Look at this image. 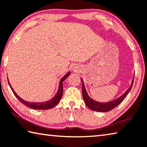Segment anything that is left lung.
Here are the masks:
<instances>
[{
	"mask_svg": "<svg viewBox=\"0 0 147 147\" xmlns=\"http://www.w3.org/2000/svg\"><path fill=\"white\" fill-rule=\"evenodd\" d=\"M133 82H134V79L132 80L131 86L130 87L129 89H128L127 91L121 96H120L119 98L116 99V100L112 101L108 103H100V102H98L96 101H94L92 99H91V98L88 96L87 93L86 92V90L85 89L84 83H82L83 98H84L85 103L87 105V106L89 109H91V110L94 111H98V112H108L109 111H111L112 109H113L114 108H115L116 107L118 106L119 104L125 99V97H126L127 95L128 94V93L129 92L130 90L132 89Z\"/></svg>",
	"mask_w": 147,
	"mask_h": 147,
	"instance_id": "8db88e82",
	"label": "left lung"
}]
</instances>
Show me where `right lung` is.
Instances as JSON below:
<instances>
[{
	"label": "right lung",
	"instance_id": "1",
	"mask_svg": "<svg viewBox=\"0 0 147 147\" xmlns=\"http://www.w3.org/2000/svg\"><path fill=\"white\" fill-rule=\"evenodd\" d=\"M69 74H70V73H68L65 76H63V78L61 79V80L60 82L59 88H58V92L55 96V97H53L51 100L46 101V102H42V103H30V102H28V101L23 100L22 98H20L17 94H16V92L14 91V90L12 89L11 86V85L9 83V81H8V84L9 85V87H11V89L12 90L13 94H15V96L18 98V100H19L21 103L24 104L26 106H27L28 107L31 108V109H38V110H47V109H50L53 107H54L57 105L58 103V102L60 101L63 94V82L65 80V79L69 75Z\"/></svg>",
	"mask_w": 147,
	"mask_h": 147
}]
</instances>
